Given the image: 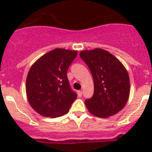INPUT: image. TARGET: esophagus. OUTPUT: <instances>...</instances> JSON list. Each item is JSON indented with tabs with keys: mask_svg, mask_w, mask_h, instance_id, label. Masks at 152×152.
Instances as JSON below:
<instances>
[{
	"mask_svg": "<svg viewBox=\"0 0 152 152\" xmlns=\"http://www.w3.org/2000/svg\"><path fill=\"white\" fill-rule=\"evenodd\" d=\"M77 94H78L79 97H81L82 95H83V91H77Z\"/></svg>",
	"mask_w": 152,
	"mask_h": 152,
	"instance_id": "34e87169",
	"label": "esophagus"
}]
</instances>
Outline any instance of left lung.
I'll return each instance as SVG.
<instances>
[{"label":"left lung","instance_id":"obj_1","mask_svg":"<svg viewBox=\"0 0 152 152\" xmlns=\"http://www.w3.org/2000/svg\"><path fill=\"white\" fill-rule=\"evenodd\" d=\"M92 74L94 94L85 100L88 111L99 118L118 113L129 99V77L121 61L102 49L83 50L80 53Z\"/></svg>","mask_w":152,"mask_h":152}]
</instances>
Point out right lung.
Instances as JSON below:
<instances>
[{"mask_svg": "<svg viewBox=\"0 0 152 152\" xmlns=\"http://www.w3.org/2000/svg\"><path fill=\"white\" fill-rule=\"evenodd\" d=\"M77 51L55 49L44 54L31 67L26 80L30 105L44 117L57 118L69 110L77 95L67 77L68 69Z\"/></svg>", "mask_w": 152, "mask_h": 152, "instance_id": "obj_1", "label": "right lung"}]
</instances>
